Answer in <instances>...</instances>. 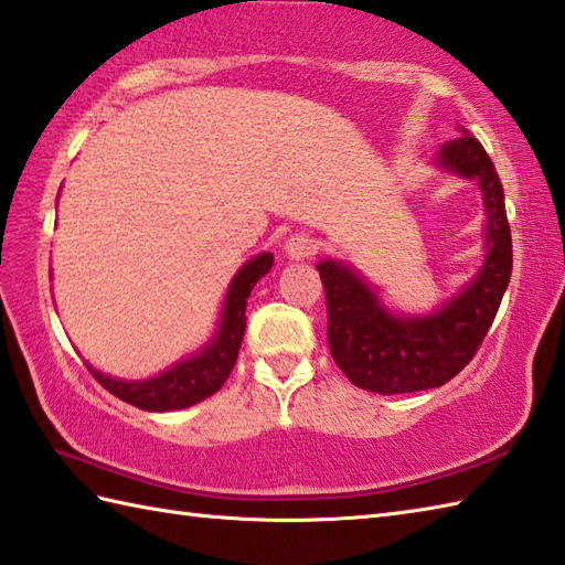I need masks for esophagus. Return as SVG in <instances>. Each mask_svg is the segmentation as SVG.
<instances>
[{"label": "esophagus", "mask_w": 565, "mask_h": 565, "mask_svg": "<svg viewBox=\"0 0 565 565\" xmlns=\"http://www.w3.org/2000/svg\"><path fill=\"white\" fill-rule=\"evenodd\" d=\"M284 249H286V255H289L291 259H308V257H313L316 252H318V243L308 233H296V235H291L289 239H286Z\"/></svg>", "instance_id": "obj_1"}]
</instances>
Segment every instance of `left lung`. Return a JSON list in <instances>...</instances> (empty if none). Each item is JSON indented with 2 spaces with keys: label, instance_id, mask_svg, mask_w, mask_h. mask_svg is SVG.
I'll use <instances>...</instances> for the list:
<instances>
[{
  "label": "left lung",
  "instance_id": "left-lung-1",
  "mask_svg": "<svg viewBox=\"0 0 565 565\" xmlns=\"http://www.w3.org/2000/svg\"><path fill=\"white\" fill-rule=\"evenodd\" d=\"M437 162L478 179L486 199L488 257L471 286L427 318H395L344 264L320 262L328 298V344L354 386L395 395L444 386L476 356L493 326L512 274V235L500 177L486 148L463 134L444 142Z\"/></svg>",
  "mask_w": 565,
  "mask_h": 565
}]
</instances>
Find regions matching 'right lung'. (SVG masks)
<instances>
[{"instance_id":"right-lung-1","label":"right lung","mask_w":565,"mask_h":565,"mask_svg":"<svg viewBox=\"0 0 565 565\" xmlns=\"http://www.w3.org/2000/svg\"><path fill=\"white\" fill-rule=\"evenodd\" d=\"M274 257L269 252H262L252 262H247L243 269L235 274V279L227 289L221 328L215 340L203 350L201 354L179 362L164 374L148 379V381H118L111 376H104L102 371H92L102 386L114 393L130 405L140 407V411L164 413V411H182V407L196 405L203 398H209L218 391L225 379L237 362L239 342L245 334V306L247 296L264 274L271 269Z\"/></svg>"}]
</instances>
